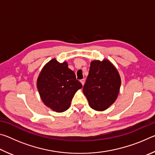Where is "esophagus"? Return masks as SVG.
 <instances>
[{"label": "esophagus", "mask_w": 155, "mask_h": 155, "mask_svg": "<svg viewBox=\"0 0 155 155\" xmlns=\"http://www.w3.org/2000/svg\"><path fill=\"white\" fill-rule=\"evenodd\" d=\"M81 84H82V85H84V84H85V79H84V78H83V79H81Z\"/></svg>", "instance_id": "esophagus-1"}]
</instances>
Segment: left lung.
<instances>
[{
    "label": "left lung",
    "instance_id": "8db88e82",
    "mask_svg": "<svg viewBox=\"0 0 155 155\" xmlns=\"http://www.w3.org/2000/svg\"><path fill=\"white\" fill-rule=\"evenodd\" d=\"M120 85L119 73L109 60H95L91 62L83 91L91 108L102 111L108 109L117 99Z\"/></svg>",
    "mask_w": 155,
    "mask_h": 155
}]
</instances>
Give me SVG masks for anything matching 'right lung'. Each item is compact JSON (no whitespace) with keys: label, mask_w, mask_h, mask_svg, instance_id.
Wrapping results in <instances>:
<instances>
[{"label":"right lung","mask_w":155,"mask_h":155,"mask_svg":"<svg viewBox=\"0 0 155 155\" xmlns=\"http://www.w3.org/2000/svg\"><path fill=\"white\" fill-rule=\"evenodd\" d=\"M37 87L44 104L61 113L68 109L76 91L83 85L66 61L61 64L52 59L41 70Z\"/></svg>","instance_id":"obj_1"}]
</instances>
